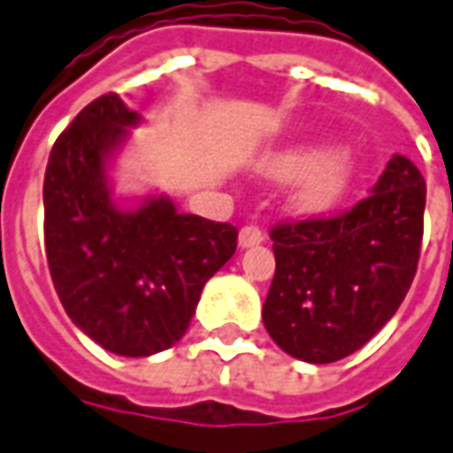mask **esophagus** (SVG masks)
Here are the masks:
<instances>
[{"instance_id": "34e87169", "label": "esophagus", "mask_w": 453, "mask_h": 453, "mask_svg": "<svg viewBox=\"0 0 453 453\" xmlns=\"http://www.w3.org/2000/svg\"><path fill=\"white\" fill-rule=\"evenodd\" d=\"M264 242V234L259 226H254V224H249L244 226L242 232H239V247L249 249V247H257V244H262Z\"/></svg>"}]
</instances>
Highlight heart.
Masks as SVG:
<instances>
[{"label":"heart","instance_id":"obj_1","mask_svg":"<svg viewBox=\"0 0 453 453\" xmlns=\"http://www.w3.org/2000/svg\"><path fill=\"white\" fill-rule=\"evenodd\" d=\"M279 177H302L294 191V204L302 211H326L336 206L351 187L357 162L349 149L296 147L274 164Z\"/></svg>","mask_w":453,"mask_h":453}]
</instances>
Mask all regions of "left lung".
I'll return each mask as SVG.
<instances>
[{
  "mask_svg": "<svg viewBox=\"0 0 453 453\" xmlns=\"http://www.w3.org/2000/svg\"><path fill=\"white\" fill-rule=\"evenodd\" d=\"M426 184L394 154L366 199L336 217L272 229L276 272L262 317L294 359L332 364L374 336L414 281Z\"/></svg>",
  "mask_w": 453,
  "mask_h": 453,
  "instance_id": "8db88e82",
  "label": "left lung"
}]
</instances>
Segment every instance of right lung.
I'll use <instances>...</instances> for the list:
<instances>
[{"instance_id":"1","label":"right lung","mask_w":453,"mask_h":453,"mask_svg":"<svg viewBox=\"0 0 453 453\" xmlns=\"http://www.w3.org/2000/svg\"><path fill=\"white\" fill-rule=\"evenodd\" d=\"M142 117L117 94L79 111L44 174V249L64 311L99 347L151 357L189 329L204 284L236 251V226L179 214L169 196L121 209L109 164Z\"/></svg>"}]
</instances>
